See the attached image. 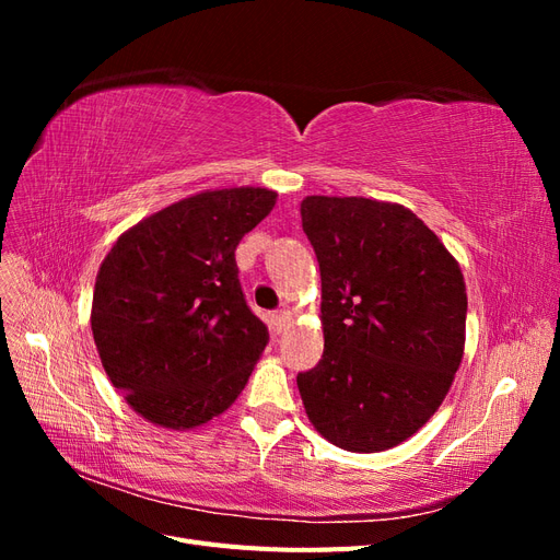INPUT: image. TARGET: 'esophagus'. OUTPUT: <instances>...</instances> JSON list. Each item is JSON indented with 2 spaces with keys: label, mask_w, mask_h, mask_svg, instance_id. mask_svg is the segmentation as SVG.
Returning <instances> with one entry per match:
<instances>
[{
  "label": "esophagus",
  "mask_w": 560,
  "mask_h": 560,
  "mask_svg": "<svg viewBox=\"0 0 560 560\" xmlns=\"http://www.w3.org/2000/svg\"><path fill=\"white\" fill-rule=\"evenodd\" d=\"M276 322H278L280 329H284V327L292 322V311H290V308H280V311L276 313Z\"/></svg>",
  "instance_id": "esophagus-1"
}]
</instances>
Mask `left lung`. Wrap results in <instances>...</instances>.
Masks as SVG:
<instances>
[{
    "instance_id": "8db88e82",
    "label": "left lung",
    "mask_w": 560,
    "mask_h": 560,
    "mask_svg": "<svg viewBox=\"0 0 560 560\" xmlns=\"http://www.w3.org/2000/svg\"><path fill=\"white\" fill-rule=\"evenodd\" d=\"M301 226L322 276L325 352L296 376L313 428L350 453H378L436 413L465 354L460 264L399 202L306 196Z\"/></svg>"
}]
</instances>
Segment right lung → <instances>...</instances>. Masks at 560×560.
<instances>
[{
  "mask_svg": "<svg viewBox=\"0 0 560 560\" xmlns=\"http://www.w3.org/2000/svg\"><path fill=\"white\" fill-rule=\"evenodd\" d=\"M261 186L208 189L140 219L100 264L93 341L130 409L165 430L222 416L268 329L243 296L235 247L273 210Z\"/></svg>",
  "mask_w": 560,
  "mask_h": 560,
  "instance_id": "1",
  "label": "right lung"
}]
</instances>
